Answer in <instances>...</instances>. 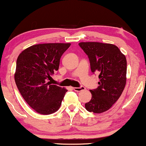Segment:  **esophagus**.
<instances>
[{"mask_svg": "<svg viewBox=\"0 0 146 146\" xmlns=\"http://www.w3.org/2000/svg\"><path fill=\"white\" fill-rule=\"evenodd\" d=\"M85 88L84 86H80V87H73V90H75V91H78V92H80V91H82V90H84Z\"/></svg>", "mask_w": 146, "mask_h": 146, "instance_id": "esophagus-1", "label": "esophagus"}]
</instances>
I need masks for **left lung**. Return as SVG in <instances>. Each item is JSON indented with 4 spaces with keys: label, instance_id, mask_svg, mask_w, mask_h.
I'll list each match as a JSON object with an SVG mask.
<instances>
[{
    "label": "left lung",
    "instance_id": "obj_1",
    "mask_svg": "<svg viewBox=\"0 0 146 146\" xmlns=\"http://www.w3.org/2000/svg\"><path fill=\"white\" fill-rule=\"evenodd\" d=\"M89 59L90 70L99 74V86L90 90L92 98L85 104L88 112L102 113L110 109L124 89L126 83L127 62L115 45L101 42H80Z\"/></svg>",
    "mask_w": 146,
    "mask_h": 146
}]
</instances>
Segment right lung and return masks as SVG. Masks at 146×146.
I'll return each instance as SVG.
<instances>
[{
	"mask_svg": "<svg viewBox=\"0 0 146 146\" xmlns=\"http://www.w3.org/2000/svg\"><path fill=\"white\" fill-rule=\"evenodd\" d=\"M70 43L33 45L18 57L14 78L25 102L37 113L50 115L60 108L64 88L52 84L51 75L59 68L61 56Z\"/></svg>",
	"mask_w": 146,
	"mask_h": 146,
	"instance_id": "add662e5",
	"label": "right lung"
}]
</instances>
